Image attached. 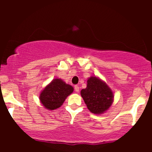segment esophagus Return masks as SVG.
Here are the masks:
<instances>
[{
	"instance_id": "34e87169",
	"label": "esophagus",
	"mask_w": 152,
	"mask_h": 152,
	"mask_svg": "<svg viewBox=\"0 0 152 152\" xmlns=\"http://www.w3.org/2000/svg\"><path fill=\"white\" fill-rule=\"evenodd\" d=\"M74 90L76 93H79V87L78 85H75L74 86Z\"/></svg>"
}]
</instances>
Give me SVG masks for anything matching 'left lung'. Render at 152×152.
<instances>
[{"instance_id": "obj_1", "label": "left lung", "mask_w": 152, "mask_h": 152, "mask_svg": "<svg viewBox=\"0 0 152 152\" xmlns=\"http://www.w3.org/2000/svg\"><path fill=\"white\" fill-rule=\"evenodd\" d=\"M87 109L94 114L100 115L105 113L113 102V93L104 81L96 76L87 79L85 89L81 90Z\"/></svg>"}]
</instances>
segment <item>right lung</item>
Segmentation results:
<instances>
[{
  "label": "right lung",
  "instance_id": "obj_1",
  "mask_svg": "<svg viewBox=\"0 0 152 152\" xmlns=\"http://www.w3.org/2000/svg\"><path fill=\"white\" fill-rule=\"evenodd\" d=\"M73 92V87L60 79H54L42 90L39 100L45 108L50 110L59 108L69 95Z\"/></svg>",
  "mask_w": 152,
  "mask_h": 152
}]
</instances>
